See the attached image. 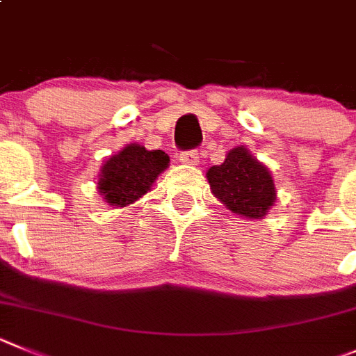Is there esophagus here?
Returning <instances> with one entry per match:
<instances>
[{
  "label": "esophagus",
  "instance_id": "obj_1",
  "mask_svg": "<svg viewBox=\"0 0 356 356\" xmlns=\"http://www.w3.org/2000/svg\"><path fill=\"white\" fill-rule=\"evenodd\" d=\"M179 159L186 165H197L198 163V150L191 149V150H182L181 154H179Z\"/></svg>",
  "mask_w": 356,
  "mask_h": 356
}]
</instances>
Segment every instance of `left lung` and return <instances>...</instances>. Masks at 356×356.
Returning <instances> with one entry per match:
<instances>
[{"instance_id": "obj_1", "label": "left lung", "mask_w": 356, "mask_h": 356, "mask_svg": "<svg viewBox=\"0 0 356 356\" xmlns=\"http://www.w3.org/2000/svg\"><path fill=\"white\" fill-rule=\"evenodd\" d=\"M207 181L216 198L241 216L262 218L277 198L270 170L245 147L232 149L222 165L211 166Z\"/></svg>"}]
</instances>
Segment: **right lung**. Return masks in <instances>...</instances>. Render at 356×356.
<instances>
[{"mask_svg": "<svg viewBox=\"0 0 356 356\" xmlns=\"http://www.w3.org/2000/svg\"><path fill=\"white\" fill-rule=\"evenodd\" d=\"M168 161L170 158L163 150H147L145 147L131 143L104 163L97 181L99 191L110 206L133 204L150 190Z\"/></svg>", "mask_w": 356, "mask_h": 356, "instance_id": "1", "label": "right lung"}]
</instances>
